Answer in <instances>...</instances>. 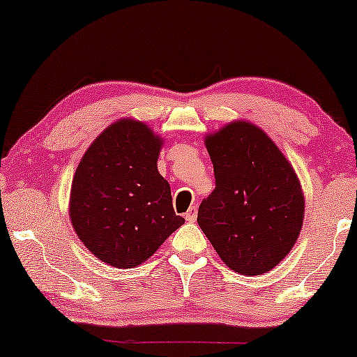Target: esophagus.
<instances>
[{"mask_svg": "<svg viewBox=\"0 0 357 357\" xmlns=\"http://www.w3.org/2000/svg\"><path fill=\"white\" fill-rule=\"evenodd\" d=\"M197 216H198V209L195 208V206H192L188 209L187 213H185V219H187L188 222H195L197 221Z\"/></svg>", "mask_w": 357, "mask_h": 357, "instance_id": "34e87169", "label": "esophagus"}]
</instances>
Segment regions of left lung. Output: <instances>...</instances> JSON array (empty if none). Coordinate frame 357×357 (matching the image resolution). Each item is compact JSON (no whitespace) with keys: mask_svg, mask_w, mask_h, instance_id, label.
Instances as JSON below:
<instances>
[{"mask_svg":"<svg viewBox=\"0 0 357 357\" xmlns=\"http://www.w3.org/2000/svg\"><path fill=\"white\" fill-rule=\"evenodd\" d=\"M216 188L198 209V226L224 265L257 276L284 260L299 238L305 198L292 164L247 120L204 136Z\"/></svg>","mask_w":357,"mask_h":357,"instance_id":"left-lung-1","label":"left lung"}]
</instances>
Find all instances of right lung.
<instances>
[{"mask_svg": "<svg viewBox=\"0 0 357 357\" xmlns=\"http://www.w3.org/2000/svg\"><path fill=\"white\" fill-rule=\"evenodd\" d=\"M162 146L149 125L128 116L107 126L77 165L68 204L73 229L107 265H141L185 222L158 170Z\"/></svg>", "mask_w": 357, "mask_h": 357, "instance_id": "add662e5", "label": "right lung"}]
</instances>
